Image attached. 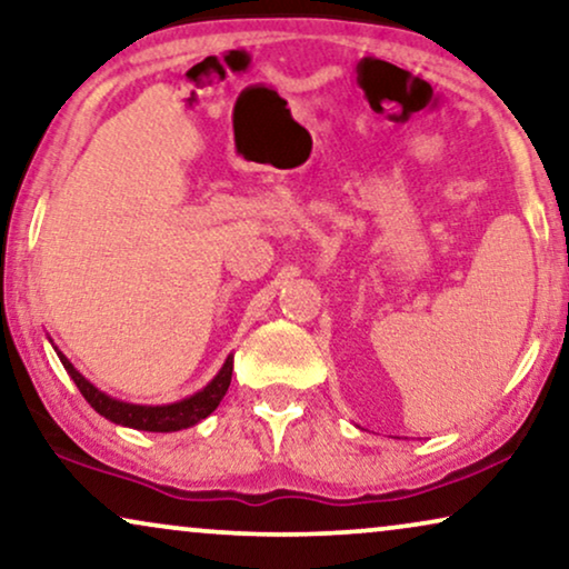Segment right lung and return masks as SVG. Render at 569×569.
<instances>
[{"label": "right lung", "mask_w": 569, "mask_h": 569, "mask_svg": "<svg viewBox=\"0 0 569 569\" xmlns=\"http://www.w3.org/2000/svg\"><path fill=\"white\" fill-rule=\"evenodd\" d=\"M59 357H61V365H64V370L72 376L77 388H80L84 401H88L100 417L111 419L116 425L134 427V430H147V432H176L201 422V419L212 415L217 403L222 401V396L228 393V386L232 378V357H228V362L222 365V370L217 372L212 383H209L204 391L191 396V399L168 403V407H137V403L116 401L111 396L100 393L96 386L88 383V380L72 368V362H69L64 355Z\"/></svg>", "instance_id": "obj_1"}]
</instances>
